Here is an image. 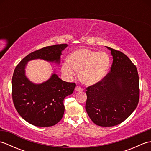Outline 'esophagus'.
<instances>
[{"mask_svg": "<svg viewBox=\"0 0 151 151\" xmlns=\"http://www.w3.org/2000/svg\"><path fill=\"white\" fill-rule=\"evenodd\" d=\"M75 91H82V88H81L80 86H76L75 88Z\"/></svg>", "mask_w": 151, "mask_h": 151, "instance_id": "esophagus-1", "label": "esophagus"}]
</instances>
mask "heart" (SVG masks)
Wrapping results in <instances>:
<instances>
[{"label":"heart","mask_w":151,"mask_h":151,"mask_svg":"<svg viewBox=\"0 0 151 151\" xmlns=\"http://www.w3.org/2000/svg\"><path fill=\"white\" fill-rule=\"evenodd\" d=\"M110 57L105 52L88 49H80L70 53L67 62L62 65V71L71 78L75 71H79V78L83 84L93 86L104 78L110 66Z\"/></svg>","instance_id":"heart-1"}]
</instances>
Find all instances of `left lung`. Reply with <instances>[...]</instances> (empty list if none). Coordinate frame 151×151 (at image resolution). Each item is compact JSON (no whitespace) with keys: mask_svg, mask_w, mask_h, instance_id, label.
I'll list each match as a JSON object with an SVG mask.
<instances>
[{"mask_svg":"<svg viewBox=\"0 0 151 151\" xmlns=\"http://www.w3.org/2000/svg\"><path fill=\"white\" fill-rule=\"evenodd\" d=\"M110 50L113 63L110 72L98 84L87 88L86 111L98 126L121 123L135 110L139 102V76L136 67L124 54Z\"/></svg>","mask_w":151,"mask_h":151,"instance_id":"obj_1","label":"left lung"}]
</instances>
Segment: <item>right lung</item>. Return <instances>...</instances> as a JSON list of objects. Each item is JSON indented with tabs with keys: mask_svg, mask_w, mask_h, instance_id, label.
Masks as SVG:
<instances>
[{
	"mask_svg": "<svg viewBox=\"0 0 151 151\" xmlns=\"http://www.w3.org/2000/svg\"><path fill=\"white\" fill-rule=\"evenodd\" d=\"M67 44L55 45L30 53L16 66L12 81V98L19 114L36 127L54 126L62 119L65 107L63 100L71 95L75 83L60 79L55 70L47 81L35 84L26 76L28 62L40 59L59 65L62 51Z\"/></svg>",
	"mask_w": 151,
	"mask_h": 151,
	"instance_id": "1",
	"label": "right lung"
}]
</instances>
